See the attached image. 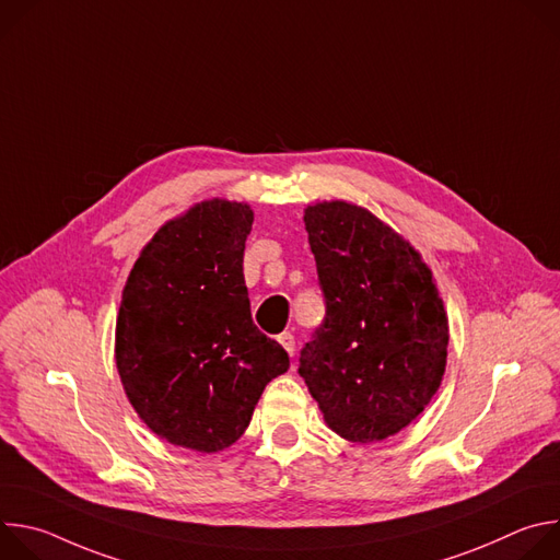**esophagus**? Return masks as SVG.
<instances>
[{
  "instance_id": "obj_1",
  "label": "esophagus",
  "mask_w": 560,
  "mask_h": 560,
  "mask_svg": "<svg viewBox=\"0 0 560 560\" xmlns=\"http://www.w3.org/2000/svg\"><path fill=\"white\" fill-rule=\"evenodd\" d=\"M279 343L285 348V352L292 357L294 354V350H296V341H294V335H290V332H283V335H279Z\"/></svg>"
}]
</instances>
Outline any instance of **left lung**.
Wrapping results in <instances>:
<instances>
[{
    "label": "left lung",
    "mask_w": 560,
    "mask_h": 560,
    "mask_svg": "<svg viewBox=\"0 0 560 560\" xmlns=\"http://www.w3.org/2000/svg\"><path fill=\"white\" fill-rule=\"evenodd\" d=\"M303 219L326 316L301 348L299 374L337 434L383 441L441 385L443 301L419 253L368 210L330 201Z\"/></svg>",
    "instance_id": "1"
}]
</instances>
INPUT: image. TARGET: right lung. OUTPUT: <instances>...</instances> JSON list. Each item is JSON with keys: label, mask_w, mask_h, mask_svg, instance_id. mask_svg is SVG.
I'll return each instance as SVG.
<instances>
[{"label": "right lung", "mask_w": 560, "mask_h": 560, "mask_svg": "<svg viewBox=\"0 0 560 560\" xmlns=\"http://www.w3.org/2000/svg\"><path fill=\"white\" fill-rule=\"evenodd\" d=\"M253 210L206 201L166 223L137 259L117 318V370L143 423L219 452L242 436L288 352L253 322L244 250Z\"/></svg>", "instance_id": "right-lung-1"}]
</instances>
